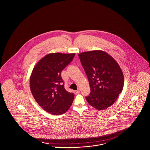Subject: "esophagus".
Instances as JSON below:
<instances>
[{
	"instance_id": "34e87169",
	"label": "esophagus",
	"mask_w": 150,
	"mask_h": 150,
	"mask_svg": "<svg viewBox=\"0 0 150 150\" xmlns=\"http://www.w3.org/2000/svg\"><path fill=\"white\" fill-rule=\"evenodd\" d=\"M79 92H80V91H79V90H78V91H75V93H76V94H79Z\"/></svg>"
}]
</instances>
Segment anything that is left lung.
I'll list each match as a JSON object with an SVG mask.
<instances>
[{"mask_svg":"<svg viewBox=\"0 0 150 150\" xmlns=\"http://www.w3.org/2000/svg\"><path fill=\"white\" fill-rule=\"evenodd\" d=\"M78 56L91 91L86 100L97 110L106 109L114 103L123 89L124 75L120 66L103 50L84 52Z\"/></svg>","mask_w":150,"mask_h":150,"instance_id":"8db88e82","label":"left lung"}]
</instances>
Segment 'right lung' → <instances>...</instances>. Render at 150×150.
Returning <instances> with one entry per match:
<instances>
[{"mask_svg": "<svg viewBox=\"0 0 150 150\" xmlns=\"http://www.w3.org/2000/svg\"><path fill=\"white\" fill-rule=\"evenodd\" d=\"M75 54H48L38 62L32 71L30 79L31 93L38 105L50 114H63L72 105L74 94L64 89L61 71Z\"/></svg>", "mask_w": 150, "mask_h": 150, "instance_id": "add662e5", "label": "right lung"}]
</instances>
